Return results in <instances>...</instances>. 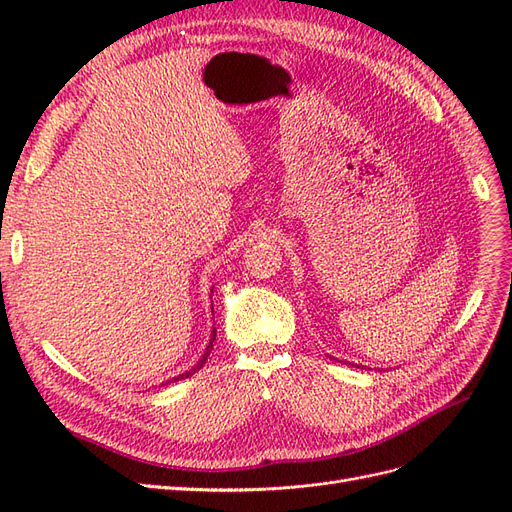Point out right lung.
I'll return each instance as SVG.
<instances>
[{"mask_svg": "<svg viewBox=\"0 0 512 512\" xmlns=\"http://www.w3.org/2000/svg\"><path fill=\"white\" fill-rule=\"evenodd\" d=\"M213 339H215V331H213V337H211V344H213ZM211 344H209V348H207V352H205V356H203V359H200V361H198V365H196V367H194V369H192V371H185V374H181V376H177V378H175V380H183V378H188V376H192V374H194V371H196V369H200V367H203V365H205V361H207V356H209V350H211ZM175 380H173V382H175ZM166 384H168V382H166Z\"/></svg>", "mask_w": 512, "mask_h": 512, "instance_id": "obj_1", "label": "right lung"}]
</instances>
